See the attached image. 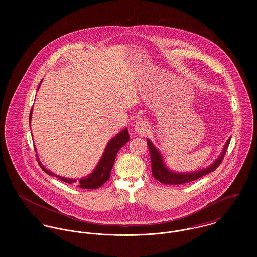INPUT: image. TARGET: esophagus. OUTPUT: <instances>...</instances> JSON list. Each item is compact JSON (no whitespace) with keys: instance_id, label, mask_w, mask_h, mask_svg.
Returning <instances> with one entry per match:
<instances>
[{"instance_id":"34e87169","label":"esophagus","mask_w":257,"mask_h":257,"mask_svg":"<svg viewBox=\"0 0 257 257\" xmlns=\"http://www.w3.org/2000/svg\"><path fill=\"white\" fill-rule=\"evenodd\" d=\"M135 131L141 136H145L149 131V125L145 121H139L135 125Z\"/></svg>"}]
</instances>
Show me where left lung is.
Wrapping results in <instances>:
<instances>
[{
  "label": "left lung",
  "mask_w": 257,
  "mask_h": 257,
  "mask_svg": "<svg viewBox=\"0 0 257 257\" xmlns=\"http://www.w3.org/2000/svg\"><path fill=\"white\" fill-rule=\"evenodd\" d=\"M147 146L149 148V153H150V160H151V170H152V176L158 180L159 182L163 184H168V185H179V184L189 183L194 180H197L208 173H211L215 171L223 159L224 154L226 153V149L229 145L230 139L227 140L226 144L224 145V147L222 148V151L220 153V156L218 159L215 160L213 164H211L209 167L204 168L199 171H194V172H189V173H178L171 171L168 169L163 161L162 155L158 151V149L153 146V144L147 139Z\"/></svg>",
  "instance_id": "left-lung-1"
}]
</instances>
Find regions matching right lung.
<instances>
[{
    "mask_svg": "<svg viewBox=\"0 0 257 257\" xmlns=\"http://www.w3.org/2000/svg\"><path fill=\"white\" fill-rule=\"evenodd\" d=\"M39 86H40V84H39ZM39 86H38V88H39ZM32 113H33V110H31V114H30V124H31ZM128 141H130V135H128L127 128H124L121 132H119L115 137H113L108 143L107 147L105 148V151H104L98 165L96 166L95 170L90 175H88L86 177H83V178L79 179L78 181L76 179L65 178V177H61L59 175H56L54 173H51V171L47 170L40 163V161H38V163H39L40 167L42 168V170L45 173H47L48 175H51V176H55L56 178L60 179L61 181L65 182V183H76L79 188H82V189H97V188L101 187L103 184L106 183L110 179V171H111V168L113 166L114 159H115V156L117 154V151L123 147ZM37 160H38V155L37 154Z\"/></svg>",
    "mask_w": 257,
    "mask_h": 257,
    "instance_id": "right-lung-1",
    "label": "right lung"
}]
</instances>
